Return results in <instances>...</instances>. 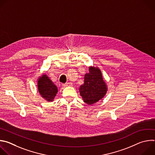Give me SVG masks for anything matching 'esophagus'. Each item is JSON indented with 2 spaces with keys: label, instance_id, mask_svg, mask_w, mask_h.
I'll return each mask as SVG.
<instances>
[{
  "label": "esophagus",
  "instance_id": "34e87169",
  "mask_svg": "<svg viewBox=\"0 0 155 155\" xmlns=\"http://www.w3.org/2000/svg\"><path fill=\"white\" fill-rule=\"evenodd\" d=\"M62 86H64V87L71 86H72V84H71V83H65V84H62Z\"/></svg>",
  "mask_w": 155,
  "mask_h": 155
}]
</instances>
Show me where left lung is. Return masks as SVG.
Segmentation results:
<instances>
[{
    "mask_svg": "<svg viewBox=\"0 0 155 155\" xmlns=\"http://www.w3.org/2000/svg\"><path fill=\"white\" fill-rule=\"evenodd\" d=\"M107 91V85L100 69L90 67L89 73L84 75V84L79 88L83 101L87 104L92 105L102 99Z\"/></svg>",
    "mask_w": 155,
    "mask_h": 155,
    "instance_id": "8db88e82",
    "label": "left lung"
}]
</instances>
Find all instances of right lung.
Listing matches in <instances>:
<instances>
[{
    "instance_id": "obj_1",
    "label": "right lung",
    "mask_w": 155,
    "mask_h": 155,
    "mask_svg": "<svg viewBox=\"0 0 155 155\" xmlns=\"http://www.w3.org/2000/svg\"><path fill=\"white\" fill-rule=\"evenodd\" d=\"M38 90L43 98L47 101H53L58 93L56 86L47 75H42L38 80Z\"/></svg>"
}]
</instances>
